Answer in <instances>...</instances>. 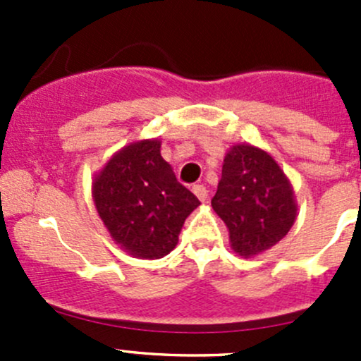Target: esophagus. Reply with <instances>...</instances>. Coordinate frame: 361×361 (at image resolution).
<instances>
[{
  "label": "esophagus",
  "instance_id": "esophagus-1",
  "mask_svg": "<svg viewBox=\"0 0 361 361\" xmlns=\"http://www.w3.org/2000/svg\"><path fill=\"white\" fill-rule=\"evenodd\" d=\"M192 190H194V194L197 195L199 201L204 202L207 199V190H206V187H204V185H194V187H192Z\"/></svg>",
  "mask_w": 361,
  "mask_h": 361
}]
</instances>
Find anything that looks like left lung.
<instances>
[{
    "label": "left lung",
    "mask_w": 361,
    "mask_h": 361,
    "mask_svg": "<svg viewBox=\"0 0 361 361\" xmlns=\"http://www.w3.org/2000/svg\"><path fill=\"white\" fill-rule=\"evenodd\" d=\"M211 206L227 225L232 250L245 258L281 241L297 218L286 174L267 152L248 143L225 155Z\"/></svg>",
    "instance_id": "left-lung-1"
}]
</instances>
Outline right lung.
I'll list each match as a JSON object with an SVG mask.
<instances>
[{
  "label": "right lung",
  "mask_w": 361,
  "mask_h": 361,
  "mask_svg": "<svg viewBox=\"0 0 361 361\" xmlns=\"http://www.w3.org/2000/svg\"><path fill=\"white\" fill-rule=\"evenodd\" d=\"M96 209L113 241L137 258H162L199 199L174 176L159 140L116 152L92 181Z\"/></svg>",
  "instance_id": "obj_1"
}]
</instances>
